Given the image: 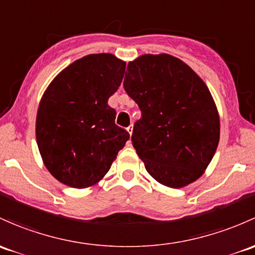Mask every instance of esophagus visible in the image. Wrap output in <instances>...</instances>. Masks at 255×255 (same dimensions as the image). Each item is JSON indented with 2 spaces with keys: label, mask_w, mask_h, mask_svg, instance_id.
Instances as JSON below:
<instances>
[{
  "label": "esophagus",
  "mask_w": 255,
  "mask_h": 255,
  "mask_svg": "<svg viewBox=\"0 0 255 255\" xmlns=\"http://www.w3.org/2000/svg\"><path fill=\"white\" fill-rule=\"evenodd\" d=\"M127 132L129 133L130 135H132V133H133V125H130V126H128L127 127Z\"/></svg>",
  "instance_id": "obj_1"
}]
</instances>
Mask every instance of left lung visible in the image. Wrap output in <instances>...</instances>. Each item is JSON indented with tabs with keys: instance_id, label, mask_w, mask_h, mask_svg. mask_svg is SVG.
<instances>
[{
	"instance_id": "obj_1",
	"label": "left lung",
	"mask_w": 255,
	"mask_h": 255,
	"mask_svg": "<svg viewBox=\"0 0 255 255\" xmlns=\"http://www.w3.org/2000/svg\"><path fill=\"white\" fill-rule=\"evenodd\" d=\"M127 71L123 87L141 111L132 143L149 175L170 188L197 181L220 139L219 112L205 83L167 53L139 56Z\"/></svg>"
}]
</instances>
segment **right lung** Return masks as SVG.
<instances>
[{
	"label": "right lung",
	"mask_w": 255,
	"mask_h": 255,
	"mask_svg": "<svg viewBox=\"0 0 255 255\" xmlns=\"http://www.w3.org/2000/svg\"><path fill=\"white\" fill-rule=\"evenodd\" d=\"M125 71V61L111 53L88 55L64 68L45 90L36 115V143L46 168L61 183L73 188L96 184L129 139L107 104Z\"/></svg>",
	"instance_id": "obj_1"
}]
</instances>
